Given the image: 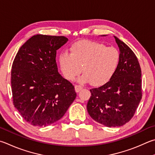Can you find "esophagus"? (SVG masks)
Segmentation results:
<instances>
[{"instance_id": "34e87169", "label": "esophagus", "mask_w": 155, "mask_h": 155, "mask_svg": "<svg viewBox=\"0 0 155 155\" xmlns=\"http://www.w3.org/2000/svg\"><path fill=\"white\" fill-rule=\"evenodd\" d=\"M74 87H75L76 92H78V91H80L81 90L83 89V87L81 85H75Z\"/></svg>"}]
</instances>
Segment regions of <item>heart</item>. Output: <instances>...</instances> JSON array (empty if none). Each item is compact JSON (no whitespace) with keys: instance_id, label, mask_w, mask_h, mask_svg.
I'll return each mask as SVG.
<instances>
[{"instance_id":"obj_1","label":"heart","mask_w":155,"mask_h":155,"mask_svg":"<svg viewBox=\"0 0 155 155\" xmlns=\"http://www.w3.org/2000/svg\"><path fill=\"white\" fill-rule=\"evenodd\" d=\"M120 52L113 47L97 41L83 40L76 42L70 48V53L62 52L59 56V65L67 80L72 81L80 74L83 83L91 82L102 85L114 77L119 68Z\"/></svg>"}]
</instances>
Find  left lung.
<instances>
[{
    "instance_id": "left-lung-1",
    "label": "left lung",
    "mask_w": 155,
    "mask_h": 155,
    "mask_svg": "<svg viewBox=\"0 0 155 155\" xmlns=\"http://www.w3.org/2000/svg\"><path fill=\"white\" fill-rule=\"evenodd\" d=\"M120 61L117 72L108 83L90 89L88 113L97 123L120 127L134 117L142 99V72L138 60L123 41L114 36Z\"/></svg>"
}]
</instances>
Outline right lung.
Returning a JSON list of instances; mask_svg holds the SVG:
<instances>
[{
  "label": "right lung",
  "mask_w": 155,
  "mask_h": 155,
  "mask_svg": "<svg viewBox=\"0 0 155 155\" xmlns=\"http://www.w3.org/2000/svg\"><path fill=\"white\" fill-rule=\"evenodd\" d=\"M68 39L63 36L36 35L15 55L11 69L14 106L34 126L58 121L74 102V87L58 72L56 52Z\"/></svg>",
  "instance_id": "add662e5"
}]
</instances>
